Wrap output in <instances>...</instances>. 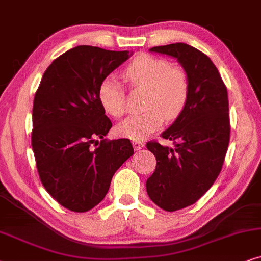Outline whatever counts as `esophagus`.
I'll return each instance as SVG.
<instances>
[{
    "label": "esophagus",
    "mask_w": 261,
    "mask_h": 261,
    "mask_svg": "<svg viewBox=\"0 0 261 261\" xmlns=\"http://www.w3.org/2000/svg\"><path fill=\"white\" fill-rule=\"evenodd\" d=\"M133 145H134L135 150H140V149L144 147V142L143 141H138V140H134Z\"/></svg>",
    "instance_id": "1"
}]
</instances>
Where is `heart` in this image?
Listing matches in <instances>:
<instances>
[{"instance_id":"b5f03b06","label":"heart","mask_w":261,"mask_h":261,"mask_svg":"<svg viewBox=\"0 0 261 261\" xmlns=\"http://www.w3.org/2000/svg\"><path fill=\"white\" fill-rule=\"evenodd\" d=\"M123 77L131 89H145V110L126 118L117 126L118 134L124 137H147L161 126L163 119H176L189 102V74L166 58L148 54L137 56L124 69ZM99 100L110 116L120 118L126 112V92L116 80H103L99 87Z\"/></svg>"}]
</instances>
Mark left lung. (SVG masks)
<instances>
[{
  "label": "left lung",
  "mask_w": 261,
  "mask_h": 261,
  "mask_svg": "<svg viewBox=\"0 0 261 261\" xmlns=\"http://www.w3.org/2000/svg\"><path fill=\"white\" fill-rule=\"evenodd\" d=\"M150 51L176 58L190 77L185 110L161 134L174 147L147 143L156 158L155 172L147 180L148 196L172 213L196 203L220 174L230 140L228 92L216 65L193 46L175 43Z\"/></svg>",
  "instance_id": "8db88e82"
}]
</instances>
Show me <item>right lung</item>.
I'll return each mask as SVG.
<instances>
[{"mask_svg":"<svg viewBox=\"0 0 261 261\" xmlns=\"http://www.w3.org/2000/svg\"><path fill=\"white\" fill-rule=\"evenodd\" d=\"M128 57V51L80 45L48 65L34 95L31 141L38 174L51 197L75 213L98 205L134 155L127 138H103L112 123L99 100L101 82Z\"/></svg>","mask_w":261,"mask_h":261,"instance_id":"obj_1","label":"right lung"}]
</instances>
